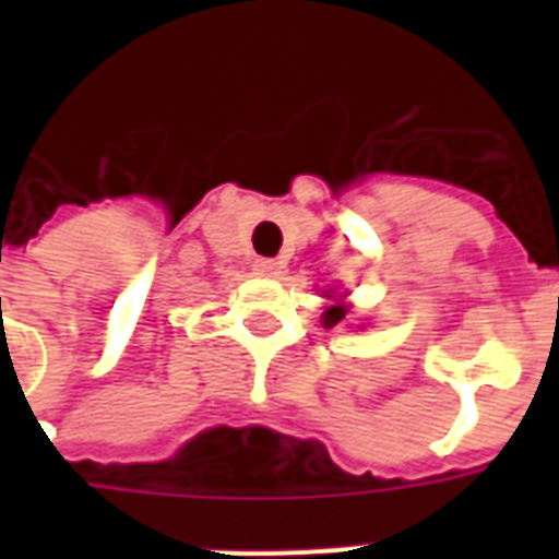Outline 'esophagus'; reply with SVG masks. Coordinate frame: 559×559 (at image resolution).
I'll list each match as a JSON object with an SVG mask.
<instances>
[{"instance_id":"esophagus-1","label":"esophagus","mask_w":559,"mask_h":559,"mask_svg":"<svg viewBox=\"0 0 559 559\" xmlns=\"http://www.w3.org/2000/svg\"><path fill=\"white\" fill-rule=\"evenodd\" d=\"M254 272H258V275H266V278H275V275H281V263L278 261H258L254 263Z\"/></svg>"}]
</instances>
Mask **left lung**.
I'll list each match as a JSON object with an SVG mask.
<instances>
[{
    "mask_svg": "<svg viewBox=\"0 0 559 559\" xmlns=\"http://www.w3.org/2000/svg\"><path fill=\"white\" fill-rule=\"evenodd\" d=\"M328 298H331V296H328ZM345 316H348V305H342V301H336V305H331V307H324V313H322L324 328H333V324H340Z\"/></svg>",
    "mask_w": 559,
    "mask_h": 559,
    "instance_id": "8db88e82",
    "label": "left lung"
}]
</instances>
